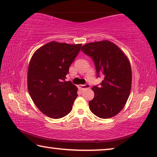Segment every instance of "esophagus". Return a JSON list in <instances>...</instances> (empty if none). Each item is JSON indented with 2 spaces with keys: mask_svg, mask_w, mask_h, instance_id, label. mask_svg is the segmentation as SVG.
<instances>
[{
  "mask_svg": "<svg viewBox=\"0 0 157 157\" xmlns=\"http://www.w3.org/2000/svg\"><path fill=\"white\" fill-rule=\"evenodd\" d=\"M78 87L80 89V90H85V89L90 88V85H89V84H86V85H78Z\"/></svg>",
  "mask_w": 157,
  "mask_h": 157,
  "instance_id": "1",
  "label": "esophagus"
}]
</instances>
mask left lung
<instances>
[{
	"label": "left lung",
	"instance_id": "1",
	"mask_svg": "<svg viewBox=\"0 0 157 157\" xmlns=\"http://www.w3.org/2000/svg\"><path fill=\"white\" fill-rule=\"evenodd\" d=\"M81 51L92 58L97 72L104 74L99 86L92 90L94 97L89 102L90 111L101 118H110L123 109L129 97L132 71L129 60L121 49L108 40L82 46Z\"/></svg>",
	"mask_w": 157,
	"mask_h": 157
}]
</instances>
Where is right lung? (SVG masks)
I'll list each match as a JSON object with an SVG mask.
<instances>
[{
    "instance_id": "1",
    "label": "right lung",
    "mask_w": 157,
    "mask_h": 157,
    "mask_svg": "<svg viewBox=\"0 0 157 157\" xmlns=\"http://www.w3.org/2000/svg\"><path fill=\"white\" fill-rule=\"evenodd\" d=\"M81 46L51 41L37 49L30 60L28 92L37 108L49 118H63L72 109L78 88L65 79Z\"/></svg>"
}]
</instances>
